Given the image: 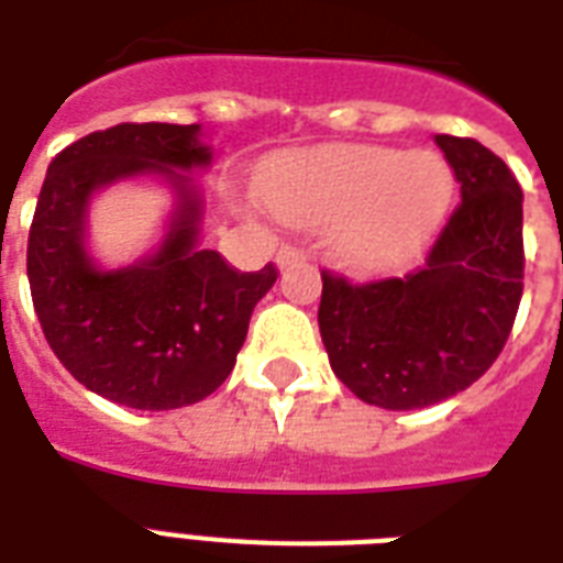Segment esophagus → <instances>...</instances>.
Here are the masks:
<instances>
[{"instance_id": "34e87169", "label": "esophagus", "mask_w": 563, "mask_h": 563, "mask_svg": "<svg viewBox=\"0 0 563 563\" xmlns=\"http://www.w3.org/2000/svg\"><path fill=\"white\" fill-rule=\"evenodd\" d=\"M307 251H303V247H298V245H283L280 251H277V265H280V268H286V265H295V263H303V260H307Z\"/></svg>"}]
</instances>
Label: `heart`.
<instances>
[{"mask_svg": "<svg viewBox=\"0 0 563 563\" xmlns=\"http://www.w3.org/2000/svg\"><path fill=\"white\" fill-rule=\"evenodd\" d=\"M450 169L432 152L333 145L283 154L265 172V201L295 224H338L335 251L353 268L406 263L450 203Z\"/></svg>", "mask_w": 563, "mask_h": 563, "instance_id": "obj_1", "label": "heart"}]
</instances>
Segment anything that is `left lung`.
<instances>
[{
	"instance_id": "1",
	"label": "left lung",
	"mask_w": 563,
	"mask_h": 563,
	"mask_svg": "<svg viewBox=\"0 0 563 563\" xmlns=\"http://www.w3.org/2000/svg\"><path fill=\"white\" fill-rule=\"evenodd\" d=\"M462 201L406 277L321 272L318 327L335 376L379 409H423L497 362L523 298V189L471 136H435Z\"/></svg>"
}]
</instances>
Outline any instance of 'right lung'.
Listing matches in <instances>:
<instances>
[{
  "mask_svg": "<svg viewBox=\"0 0 563 563\" xmlns=\"http://www.w3.org/2000/svg\"><path fill=\"white\" fill-rule=\"evenodd\" d=\"M198 131L122 122L81 136L48 166L31 221L29 286L48 347L78 383L128 409H180L216 391L277 280L274 263L236 272L219 251L195 247L201 201L178 169L210 163ZM140 170L179 189L170 236L152 261L99 273L82 251L89 195Z\"/></svg>",
  "mask_w": 563,
  "mask_h": 563,
  "instance_id": "add662e5",
  "label": "right lung"
}]
</instances>
